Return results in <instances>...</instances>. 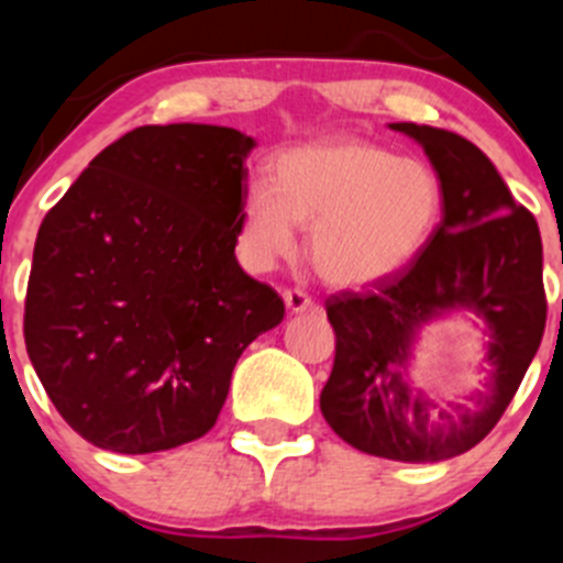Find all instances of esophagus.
Masks as SVG:
<instances>
[{
	"label": "esophagus",
	"instance_id": "34e87169",
	"mask_svg": "<svg viewBox=\"0 0 563 563\" xmlns=\"http://www.w3.org/2000/svg\"><path fill=\"white\" fill-rule=\"evenodd\" d=\"M283 302H286V308L291 310V313H305V310L316 308L313 299L305 291H299V288H286V291H283Z\"/></svg>",
	"mask_w": 563,
	"mask_h": 563
}]
</instances>
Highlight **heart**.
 Here are the masks:
<instances>
[{
    "label": "heart",
    "mask_w": 563,
    "mask_h": 563,
    "mask_svg": "<svg viewBox=\"0 0 563 563\" xmlns=\"http://www.w3.org/2000/svg\"><path fill=\"white\" fill-rule=\"evenodd\" d=\"M444 214V185L422 161L373 141L338 135L283 152L275 179L255 181L236 242L250 269H269L297 250L310 225V264L327 283L360 288L406 269Z\"/></svg>",
    "instance_id": "heart-1"
}]
</instances>
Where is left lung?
Returning a JSON list of instances; mask_svg holds the SVG:
<instances>
[{
    "mask_svg": "<svg viewBox=\"0 0 563 563\" xmlns=\"http://www.w3.org/2000/svg\"><path fill=\"white\" fill-rule=\"evenodd\" d=\"M424 150L444 185V214L422 253L373 291L327 299L334 365L321 391L329 428L367 455L439 463L479 444L523 382L542 343L548 302L542 236L485 152L450 130L395 122ZM486 323L488 382L460 404L410 387L407 362L435 317Z\"/></svg>",
    "mask_w": 563,
    "mask_h": 563,
    "instance_id": "1",
    "label": "left lung"
}]
</instances>
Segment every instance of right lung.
Segmentation results:
<instances>
[{
	"instance_id": "add662e5",
	"label": "right lung",
	"mask_w": 563,
	"mask_h": 563,
	"mask_svg": "<svg viewBox=\"0 0 563 563\" xmlns=\"http://www.w3.org/2000/svg\"><path fill=\"white\" fill-rule=\"evenodd\" d=\"M253 146L218 124L135 128L45 214L26 354L89 444L146 455L201 439L242 351L283 321L234 255Z\"/></svg>"
}]
</instances>
